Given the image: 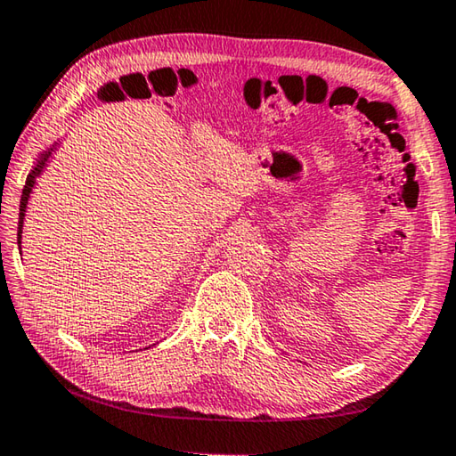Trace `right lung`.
I'll list each match as a JSON object with an SVG mask.
<instances>
[{"label":"right lung","mask_w":456,"mask_h":456,"mask_svg":"<svg viewBox=\"0 0 456 456\" xmlns=\"http://www.w3.org/2000/svg\"><path fill=\"white\" fill-rule=\"evenodd\" d=\"M60 141H56L53 144H50L48 149L42 151L37 154L36 163L32 167V171H29L26 184H24V191H21V200H20V221H18V245H20V253H21V231H24V219H26V213H28V203H29V197H32V191L36 189V183L40 176L44 175V168L48 167L50 163V157L53 152L58 151Z\"/></svg>","instance_id":"right-lung-1"}]
</instances>
